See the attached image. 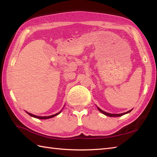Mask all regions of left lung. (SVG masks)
<instances>
[{
	"instance_id": "left-lung-1",
	"label": "left lung",
	"mask_w": 157,
	"mask_h": 157,
	"mask_svg": "<svg viewBox=\"0 0 157 157\" xmlns=\"http://www.w3.org/2000/svg\"><path fill=\"white\" fill-rule=\"evenodd\" d=\"M98 111H99L100 112H101V113H103V114H104V115H106V116H109V117H120V116H122V115H125V114H127V113H128L131 112V111H132V110H130V111H128V112H125V113H121V114H111V113H106V112H105V111H103L102 110H101V109H99L98 107Z\"/></svg>"
}]
</instances>
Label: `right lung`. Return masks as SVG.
Instances as JSON below:
<instances>
[{
	"mask_svg": "<svg viewBox=\"0 0 157 157\" xmlns=\"http://www.w3.org/2000/svg\"><path fill=\"white\" fill-rule=\"evenodd\" d=\"M61 112V111H60V112H59V113H56V114H55V115H50V116H44V117H41V116H37V115H33V114H32V113H28V112H26L28 113V115H29L30 116H32V117H35V118H37V119H49V118H52V117H54L55 116H56V115H58Z\"/></svg>",
	"mask_w": 157,
	"mask_h": 157,
	"instance_id": "1",
	"label": "right lung"
}]
</instances>
